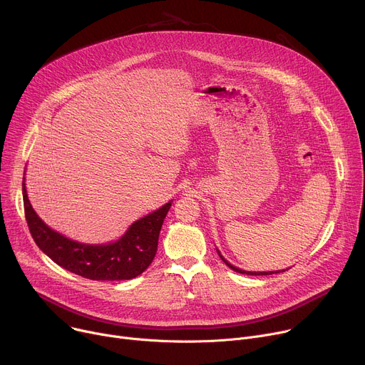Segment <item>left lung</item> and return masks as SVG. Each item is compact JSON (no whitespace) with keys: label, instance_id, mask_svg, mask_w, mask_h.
I'll return each mask as SVG.
<instances>
[{"label":"left lung","instance_id":"8db88e82","mask_svg":"<svg viewBox=\"0 0 365 365\" xmlns=\"http://www.w3.org/2000/svg\"><path fill=\"white\" fill-rule=\"evenodd\" d=\"M220 257L222 258V262L230 267V269H232L234 272H237V273H241V274H248V276H267V274H273V272H259V273H252V272H245V270H240V269H237V267H234L232 264H230L228 262H227V259L220 254ZM284 272V270H283ZM274 273H280V272H274Z\"/></svg>","mask_w":365,"mask_h":365}]
</instances>
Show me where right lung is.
<instances>
[{
	"mask_svg": "<svg viewBox=\"0 0 365 365\" xmlns=\"http://www.w3.org/2000/svg\"><path fill=\"white\" fill-rule=\"evenodd\" d=\"M24 215L37 247L61 267L89 280H130L140 276L158 252L159 234L172 203L135 221L124 237L107 245H85L50 230L34 212L23 180Z\"/></svg>",
	"mask_w": 365,
	"mask_h": 365,
	"instance_id": "right-lung-1",
	"label": "right lung"
}]
</instances>
